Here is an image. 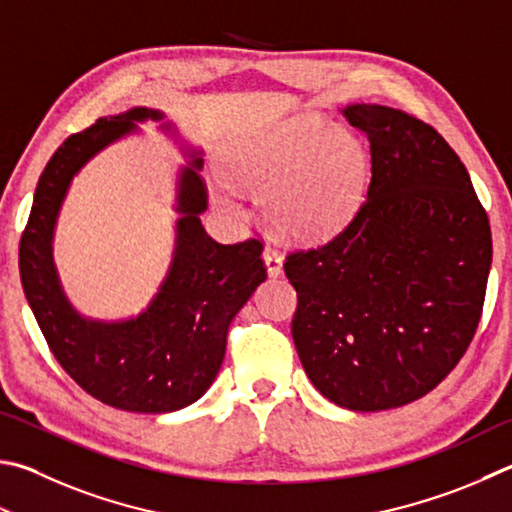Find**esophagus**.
I'll return each instance as SVG.
<instances>
[{
	"mask_svg": "<svg viewBox=\"0 0 512 512\" xmlns=\"http://www.w3.org/2000/svg\"><path fill=\"white\" fill-rule=\"evenodd\" d=\"M264 264H266V273L271 277H277L282 273V255L271 246L264 248Z\"/></svg>",
	"mask_w": 512,
	"mask_h": 512,
	"instance_id": "34e87169",
	"label": "esophagus"
}]
</instances>
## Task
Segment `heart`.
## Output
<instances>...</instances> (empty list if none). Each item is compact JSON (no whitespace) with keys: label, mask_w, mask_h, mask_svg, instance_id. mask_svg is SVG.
Segmentation results:
<instances>
[{"label":"heart","mask_w":512,"mask_h":512,"mask_svg":"<svg viewBox=\"0 0 512 512\" xmlns=\"http://www.w3.org/2000/svg\"><path fill=\"white\" fill-rule=\"evenodd\" d=\"M226 170L262 194L268 219L284 237L320 241L356 217L369 188L371 159L356 136L329 132L320 116L304 114L235 147ZM217 201L237 210L226 190L217 192Z\"/></svg>","instance_id":"obj_1"}]
</instances>
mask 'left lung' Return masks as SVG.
I'll use <instances>...</instances> for the list:
<instances>
[{
	"instance_id": "obj_1",
	"label": "left lung",
	"mask_w": 512,
	"mask_h": 512,
	"mask_svg": "<svg viewBox=\"0 0 512 512\" xmlns=\"http://www.w3.org/2000/svg\"><path fill=\"white\" fill-rule=\"evenodd\" d=\"M371 152L367 199L329 244L286 257L293 342L318 392L345 410L416 401L466 353L492 264L466 165L401 109L347 105Z\"/></svg>"
}]
</instances>
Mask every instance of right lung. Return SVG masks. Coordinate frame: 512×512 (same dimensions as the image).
Instances as JSON below:
<instances>
[{"mask_svg":"<svg viewBox=\"0 0 512 512\" xmlns=\"http://www.w3.org/2000/svg\"><path fill=\"white\" fill-rule=\"evenodd\" d=\"M159 109L134 107L69 136L37 181L20 241V277L31 311L62 369L100 403L125 412L165 414L208 392L226 353L228 327L266 280L257 239L219 244L201 226L208 208L201 152L183 145L188 165L176 172V237L170 268L145 309L127 320L82 315L64 293L53 262V235L73 176L98 152L138 134ZM163 132L176 134L170 123Z\"/></svg>","mask_w":512,"mask_h":512,"instance_id":"right-lung-1","label":"right lung"}]
</instances>
